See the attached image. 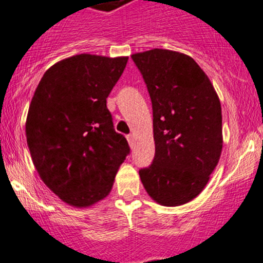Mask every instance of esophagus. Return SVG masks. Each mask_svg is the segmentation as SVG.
Instances as JSON below:
<instances>
[{"mask_svg": "<svg viewBox=\"0 0 263 263\" xmlns=\"http://www.w3.org/2000/svg\"><path fill=\"white\" fill-rule=\"evenodd\" d=\"M126 139H128L129 144L133 145V143H134V134H129V135H126Z\"/></svg>", "mask_w": 263, "mask_h": 263, "instance_id": "1", "label": "esophagus"}]
</instances>
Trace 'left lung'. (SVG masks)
Segmentation results:
<instances>
[{
  "mask_svg": "<svg viewBox=\"0 0 263 263\" xmlns=\"http://www.w3.org/2000/svg\"><path fill=\"white\" fill-rule=\"evenodd\" d=\"M153 110L155 158L139 176L151 198L180 206L204 189L222 151L219 96L188 54L153 48L132 54Z\"/></svg>",
  "mask_w": 263,
  "mask_h": 263,
  "instance_id": "obj_1",
  "label": "left lung"
}]
</instances>
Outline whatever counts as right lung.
<instances>
[{"instance_id":"add662e5","label":"right lung","mask_w":263,"mask_h":263,"mask_svg":"<svg viewBox=\"0 0 263 263\" xmlns=\"http://www.w3.org/2000/svg\"><path fill=\"white\" fill-rule=\"evenodd\" d=\"M126 62L89 53L61 60L44 72L32 98L25 134L33 163L70 206L89 207L108 196L130 152L106 106Z\"/></svg>"}]
</instances>
